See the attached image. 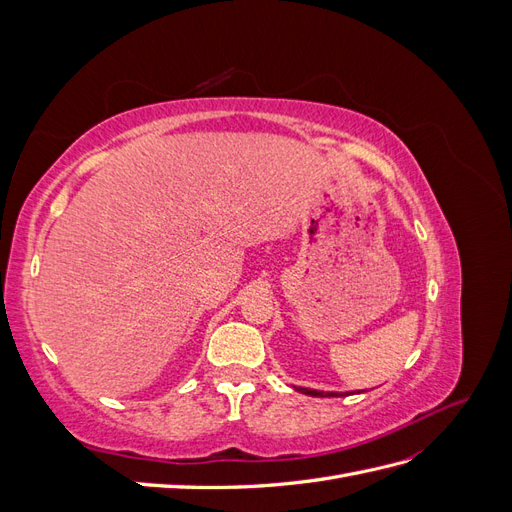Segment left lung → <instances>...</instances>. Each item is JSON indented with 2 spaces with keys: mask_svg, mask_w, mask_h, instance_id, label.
Masks as SVG:
<instances>
[{
  "mask_svg": "<svg viewBox=\"0 0 512 512\" xmlns=\"http://www.w3.org/2000/svg\"><path fill=\"white\" fill-rule=\"evenodd\" d=\"M297 391H301L305 395H312V397H337V395H342V393H322V391H312V389H297Z\"/></svg>",
  "mask_w": 512,
  "mask_h": 512,
  "instance_id": "obj_1",
  "label": "left lung"
}]
</instances>
